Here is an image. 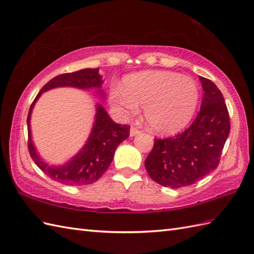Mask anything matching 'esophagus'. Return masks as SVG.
Segmentation results:
<instances>
[{"label": "esophagus", "mask_w": 254, "mask_h": 254, "mask_svg": "<svg viewBox=\"0 0 254 254\" xmlns=\"http://www.w3.org/2000/svg\"><path fill=\"white\" fill-rule=\"evenodd\" d=\"M139 133H140V129L138 127H134V126L131 127V129H129V135H131V136H135V135H137Z\"/></svg>", "instance_id": "34e87169"}]
</instances>
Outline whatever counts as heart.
<instances>
[{"mask_svg":"<svg viewBox=\"0 0 254 254\" xmlns=\"http://www.w3.org/2000/svg\"><path fill=\"white\" fill-rule=\"evenodd\" d=\"M109 100L125 115H133L138 106H144L149 127L157 132L172 133L191 120L197 105L198 89L189 76L150 70L127 76L122 89L112 88Z\"/></svg>","mask_w":254,"mask_h":254,"instance_id":"obj_1","label":"heart"}]
</instances>
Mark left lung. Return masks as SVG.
Returning <instances> with one entry per match:
<instances>
[{"mask_svg": "<svg viewBox=\"0 0 254 254\" xmlns=\"http://www.w3.org/2000/svg\"><path fill=\"white\" fill-rule=\"evenodd\" d=\"M204 96L192 125L175 136L154 138L145 161L147 173L161 186H191L216 170L231 129L224 97L211 80L199 76Z\"/></svg>", "mask_w": 254, "mask_h": 254, "instance_id": "obj_1", "label": "left lung"}]
</instances>
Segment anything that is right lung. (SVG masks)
<instances>
[{
  "label": "right lung",
  "instance_id": "1",
  "mask_svg": "<svg viewBox=\"0 0 254 254\" xmlns=\"http://www.w3.org/2000/svg\"><path fill=\"white\" fill-rule=\"evenodd\" d=\"M101 75L99 68H84L73 73L58 75L49 80L38 92L28 115V149L34 163L58 183L67 186H83L99 180L112 163L117 147L129 136V126L119 125L110 119L106 110L97 105L95 122L87 144L76 157L62 166H48L38 157L32 144L30 131V118L35 102L45 91L57 87H76L80 89L101 88Z\"/></svg>",
  "mask_w": 254,
  "mask_h": 254
}]
</instances>
